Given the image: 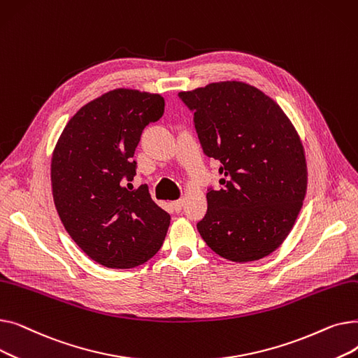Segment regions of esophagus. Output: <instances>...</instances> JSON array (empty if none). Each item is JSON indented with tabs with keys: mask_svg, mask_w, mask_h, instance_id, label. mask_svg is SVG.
<instances>
[{
	"mask_svg": "<svg viewBox=\"0 0 358 358\" xmlns=\"http://www.w3.org/2000/svg\"><path fill=\"white\" fill-rule=\"evenodd\" d=\"M182 206H184V200H182V199L173 201V208H174V210H176V212H181Z\"/></svg>",
	"mask_w": 358,
	"mask_h": 358,
	"instance_id": "esophagus-1",
	"label": "esophagus"
}]
</instances>
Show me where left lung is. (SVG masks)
I'll list each match as a JSON object with an SVG mask.
<instances>
[{
  "label": "left lung",
  "instance_id": "left-lung-1",
  "mask_svg": "<svg viewBox=\"0 0 358 358\" xmlns=\"http://www.w3.org/2000/svg\"><path fill=\"white\" fill-rule=\"evenodd\" d=\"M194 113L204 155L220 162L197 223L204 242L235 262L264 258L290 234L308 185L305 150L280 106L239 81L178 92Z\"/></svg>",
  "mask_w": 358,
  "mask_h": 358
}]
</instances>
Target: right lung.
I'll return each mask as SVG.
<instances>
[{
  "instance_id": "obj_1",
  "label": "right lung",
  "mask_w": 358,
  "mask_h": 358,
  "mask_svg": "<svg viewBox=\"0 0 358 358\" xmlns=\"http://www.w3.org/2000/svg\"><path fill=\"white\" fill-rule=\"evenodd\" d=\"M159 94L117 88L81 107L55 146L50 180L56 210L73 242L99 264L134 268L162 247L169 215L148 185L131 190L135 149L159 120Z\"/></svg>"
}]
</instances>
